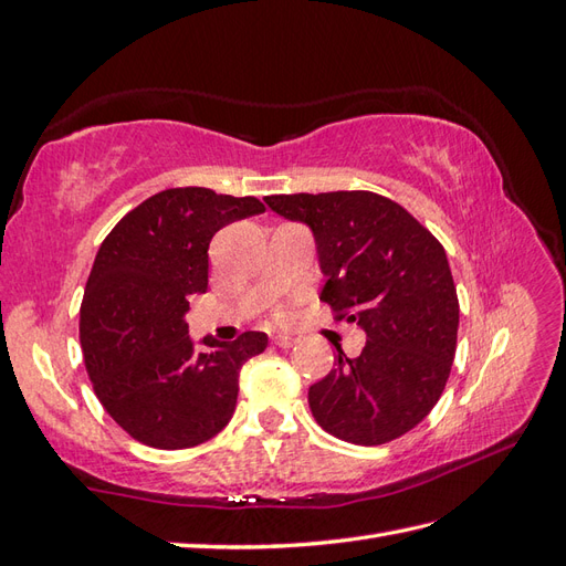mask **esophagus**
<instances>
[{
  "instance_id": "1",
  "label": "esophagus",
  "mask_w": 566,
  "mask_h": 566,
  "mask_svg": "<svg viewBox=\"0 0 566 566\" xmlns=\"http://www.w3.org/2000/svg\"><path fill=\"white\" fill-rule=\"evenodd\" d=\"M296 343H298V339H296V337H292V335H282V333L272 335V345H277V347H282V349L294 347Z\"/></svg>"
}]
</instances>
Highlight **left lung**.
Returning <instances> with one entry per match:
<instances>
[{"instance_id": "1", "label": "left lung", "mask_w": 566, "mask_h": 566, "mask_svg": "<svg viewBox=\"0 0 566 566\" xmlns=\"http://www.w3.org/2000/svg\"><path fill=\"white\" fill-rule=\"evenodd\" d=\"M313 231L325 274L321 301L366 333L359 357L337 347L335 369L308 388L327 433L380 446L439 402L458 339V296L443 245L405 207L369 190L265 197Z\"/></svg>"}]
</instances>
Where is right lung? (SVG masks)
Wrapping results in <instances>:
<instances>
[{
	"mask_svg": "<svg viewBox=\"0 0 566 566\" xmlns=\"http://www.w3.org/2000/svg\"><path fill=\"white\" fill-rule=\"evenodd\" d=\"M265 212L255 197L170 188L127 212L105 235L82 301L84 364L117 424L151 449L205 443L229 424L241 366L265 352V333L233 343L188 335V296L207 292L212 235Z\"/></svg>",
	"mask_w": 566,
	"mask_h": 566,
	"instance_id": "obj_1",
	"label": "right lung"
}]
</instances>
